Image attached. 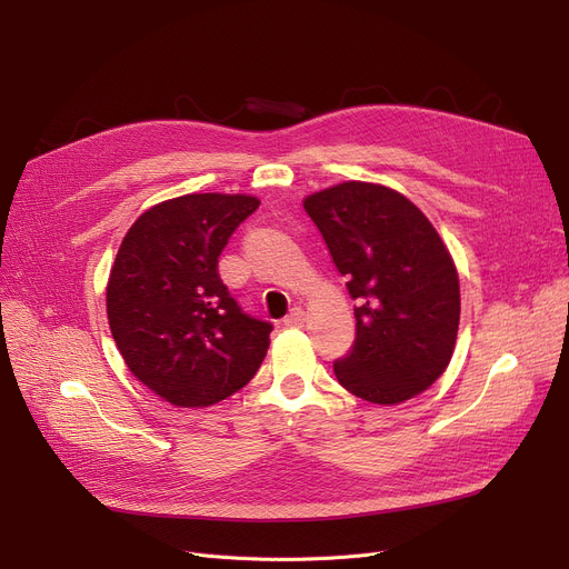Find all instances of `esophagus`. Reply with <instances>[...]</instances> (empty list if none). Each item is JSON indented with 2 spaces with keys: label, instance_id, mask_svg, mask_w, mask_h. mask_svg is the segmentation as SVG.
Segmentation results:
<instances>
[{
  "label": "esophagus",
  "instance_id": "34e87169",
  "mask_svg": "<svg viewBox=\"0 0 569 569\" xmlns=\"http://www.w3.org/2000/svg\"><path fill=\"white\" fill-rule=\"evenodd\" d=\"M302 322H305V311H302L300 307L290 309V313L283 318V325H286V327H300Z\"/></svg>",
  "mask_w": 569,
  "mask_h": 569
}]
</instances>
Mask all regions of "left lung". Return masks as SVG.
Listing matches in <instances>:
<instances>
[{"mask_svg":"<svg viewBox=\"0 0 569 569\" xmlns=\"http://www.w3.org/2000/svg\"><path fill=\"white\" fill-rule=\"evenodd\" d=\"M355 300V341L335 362L346 390L395 406L431 387L452 360L461 297L450 251L401 193L343 182L305 200Z\"/></svg>","mask_w":569,"mask_h":569,"instance_id":"8db88e82","label":"left lung"}]
</instances>
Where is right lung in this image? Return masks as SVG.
I'll list each match as a JSON object with an SVG mask.
<instances>
[{
	"label": "right lung",
	"mask_w": 569,
	"mask_h": 569,
	"mask_svg": "<svg viewBox=\"0 0 569 569\" xmlns=\"http://www.w3.org/2000/svg\"><path fill=\"white\" fill-rule=\"evenodd\" d=\"M251 196L189 193L129 228L110 269L106 307L131 373L172 406L234 395L262 365L272 322L249 316L219 277V256L249 219Z\"/></svg>",
	"instance_id": "right-lung-1"
}]
</instances>
